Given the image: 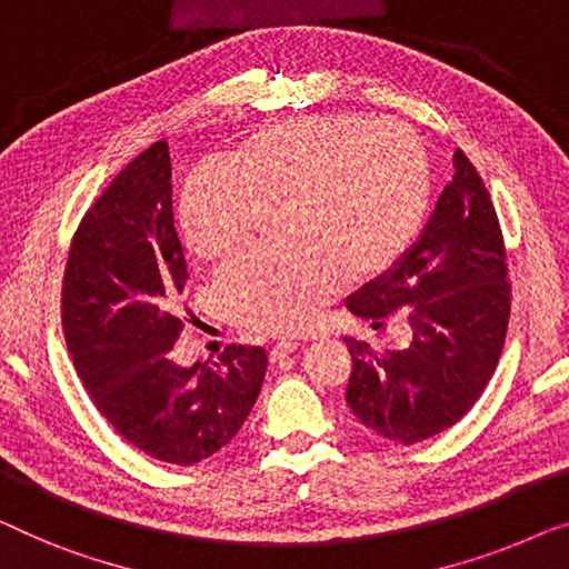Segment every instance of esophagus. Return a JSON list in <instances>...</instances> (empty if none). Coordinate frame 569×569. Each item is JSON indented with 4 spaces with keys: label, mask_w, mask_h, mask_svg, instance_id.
<instances>
[{
    "label": "esophagus",
    "mask_w": 569,
    "mask_h": 569,
    "mask_svg": "<svg viewBox=\"0 0 569 569\" xmlns=\"http://www.w3.org/2000/svg\"><path fill=\"white\" fill-rule=\"evenodd\" d=\"M298 341H279V343H274L271 346V351H269V361H279V359H284L287 353H292V351H298Z\"/></svg>",
    "instance_id": "1"
}]
</instances>
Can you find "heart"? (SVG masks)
Segmentation results:
<instances>
[{
  "label": "heart",
  "mask_w": 569,
  "mask_h": 569,
  "mask_svg": "<svg viewBox=\"0 0 569 569\" xmlns=\"http://www.w3.org/2000/svg\"><path fill=\"white\" fill-rule=\"evenodd\" d=\"M431 163L406 130L367 114L287 120L238 146L230 163L187 179L179 218L200 259L249 241L264 210L284 208L287 253L249 251L220 271L218 300L233 323L290 333L346 279L398 267L431 210Z\"/></svg>",
  "instance_id": "heart-1"
}]
</instances>
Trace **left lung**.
<instances>
[{
	"label": "left lung",
	"instance_id": "8db88e82",
	"mask_svg": "<svg viewBox=\"0 0 569 569\" xmlns=\"http://www.w3.org/2000/svg\"><path fill=\"white\" fill-rule=\"evenodd\" d=\"M506 274L496 208L457 148L455 177L413 249L346 298V308L372 328L387 318L410 326V341L385 351L343 339L353 361L346 402L359 423L382 439L416 443L447 431L475 406L503 351Z\"/></svg>",
	"mask_w": 569,
	"mask_h": 569
}]
</instances>
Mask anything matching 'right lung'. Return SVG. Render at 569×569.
Here are the masks:
<instances>
[{"label": "right lung", "mask_w": 569, "mask_h": 569, "mask_svg": "<svg viewBox=\"0 0 569 569\" xmlns=\"http://www.w3.org/2000/svg\"><path fill=\"white\" fill-rule=\"evenodd\" d=\"M189 279L171 210L167 141L136 156L73 236L63 333L94 406L122 439L169 465L216 455L249 418L267 375L259 346L179 367L177 298Z\"/></svg>", "instance_id": "obj_1"}]
</instances>
